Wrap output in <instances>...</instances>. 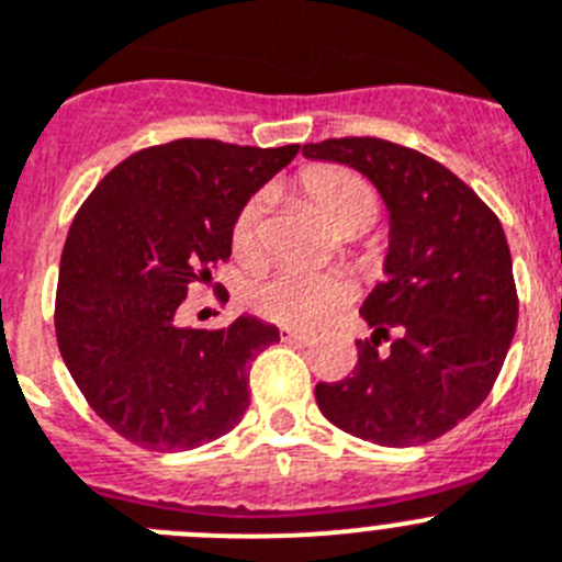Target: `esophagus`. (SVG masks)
Listing matches in <instances>:
<instances>
[{
  "label": "esophagus",
  "mask_w": 562,
  "mask_h": 562,
  "mask_svg": "<svg viewBox=\"0 0 562 562\" xmlns=\"http://www.w3.org/2000/svg\"><path fill=\"white\" fill-rule=\"evenodd\" d=\"M282 341H293V344H311L313 336L305 330H296V327H280Z\"/></svg>",
  "instance_id": "esophagus-1"
}]
</instances>
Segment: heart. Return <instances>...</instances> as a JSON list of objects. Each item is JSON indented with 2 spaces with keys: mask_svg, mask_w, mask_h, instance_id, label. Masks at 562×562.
Instances as JSON below:
<instances>
[{
  "mask_svg": "<svg viewBox=\"0 0 562 562\" xmlns=\"http://www.w3.org/2000/svg\"><path fill=\"white\" fill-rule=\"evenodd\" d=\"M302 190L311 195L318 212L336 232L358 235L369 229L378 218L375 193L344 168L318 165L302 173ZM262 218H266V201L262 195L246 201L232 224V249L240 260H257L262 255ZM352 291L350 282L330 271L305 269H277L260 277L246 291V302L262 318L293 327H316L336 316Z\"/></svg>",
  "mask_w": 562,
  "mask_h": 562,
  "instance_id": "obj_1",
  "label": "heart"
}]
</instances>
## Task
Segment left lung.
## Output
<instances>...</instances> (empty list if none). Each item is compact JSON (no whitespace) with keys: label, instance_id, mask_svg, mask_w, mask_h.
<instances>
[{"label":"left lung","instance_id":"1","mask_svg":"<svg viewBox=\"0 0 562 562\" xmlns=\"http://www.w3.org/2000/svg\"><path fill=\"white\" fill-rule=\"evenodd\" d=\"M302 154L356 168L389 210L386 280L361 307L375 333L356 341L352 378L316 383L318 408L369 442H431L482 406L513 344L518 291L502 221L419 150L341 136Z\"/></svg>","mask_w":562,"mask_h":562}]
</instances>
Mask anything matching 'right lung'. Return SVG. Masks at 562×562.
<instances>
[{"instance_id": "right-lung-1", "label": "right lung", "mask_w": 562, "mask_h": 562, "mask_svg": "<svg viewBox=\"0 0 562 562\" xmlns=\"http://www.w3.org/2000/svg\"><path fill=\"white\" fill-rule=\"evenodd\" d=\"M296 154L173 139L120 161L75 215L55 291L58 350L86 403L128 442L190 451L249 408V363L280 330L255 316L187 327L181 305L229 260L240 206Z\"/></svg>"}]
</instances>
